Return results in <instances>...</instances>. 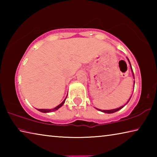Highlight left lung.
Masks as SVG:
<instances>
[{
  "instance_id": "left-lung-1",
  "label": "left lung",
  "mask_w": 157,
  "mask_h": 157,
  "mask_svg": "<svg viewBox=\"0 0 157 157\" xmlns=\"http://www.w3.org/2000/svg\"><path fill=\"white\" fill-rule=\"evenodd\" d=\"M128 61H129V60L128 59ZM129 64H130V66H131V63H130V62H129ZM131 68H132V73H133V70H132V66H131ZM133 75H134V73H133ZM135 83V82H134ZM130 98H129V100H130ZM129 100H128V102L129 101ZM128 102H127V103H128ZM123 106V107H124ZM123 107H119V108H118V109H111V110H101V109H98L99 111H102V112H105V113H114V112H116V111H118V110H120V109H121L122 108H123Z\"/></svg>"
}]
</instances>
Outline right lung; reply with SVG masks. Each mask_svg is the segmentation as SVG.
Returning <instances> with one entry per match:
<instances>
[{"label":"right lung","mask_w":157,"mask_h":157,"mask_svg":"<svg viewBox=\"0 0 157 157\" xmlns=\"http://www.w3.org/2000/svg\"><path fill=\"white\" fill-rule=\"evenodd\" d=\"M66 99L63 101V102L61 103L60 105H59L57 106V107H55L54 109H38V111H41V112H43V113H48V112H51V111H56V110H57L59 108H60L61 107H62V106L63 105V103L65 102V100H66Z\"/></svg>","instance_id":"add662e5"}]
</instances>
